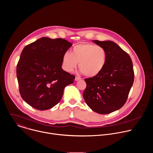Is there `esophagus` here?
<instances>
[{"label": "esophagus", "mask_w": 153, "mask_h": 153, "mask_svg": "<svg viewBox=\"0 0 153 153\" xmlns=\"http://www.w3.org/2000/svg\"><path fill=\"white\" fill-rule=\"evenodd\" d=\"M80 79H81V78H80V77H78V76H76V77H75V80H76V81L79 80H80Z\"/></svg>", "instance_id": "esophagus-1"}]
</instances>
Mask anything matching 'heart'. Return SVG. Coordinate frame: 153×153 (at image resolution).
<instances>
[{
    "mask_svg": "<svg viewBox=\"0 0 153 153\" xmlns=\"http://www.w3.org/2000/svg\"><path fill=\"white\" fill-rule=\"evenodd\" d=\"M107 62V52L101 46L81 43L73 47L71 53H65L62 67L67 72L73 71L79 63L82 73L88 77H95L104 69Z\"/></svg>",
    "mask_w": 153,
    "mask_h": 153,
    "instance_id": "obj_1",
    "label": "heart"
}]
</instances>
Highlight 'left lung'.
I'll list each match as a JSON object with an SVG mask.
<instances>
[{
	"label": "left lung",
	"mask_w": 153,
	"mask_h": 153,
	"mask_svg": "<svg viewBox=\"0 0 153 153\" xmlns=\"http://www.w3.org/2000/svg\"><path fill=\"white\" fill-rule=\"evenodd\" d=\"M107 52V62L97 76L85 79L84 100L93 111L101 114L114 112L125 103L134 82L130 56L112 41L93 40Z\"/></svg>",
	"instance_id": "1"
}]
</instances>
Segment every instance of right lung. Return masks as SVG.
Instances as JSON below:
<instances>
[{
    "instance_id": "1",
    "label": "right lung",
    "mask_w": 153,
    "mask_h": 153,
    "mask_svg": "<svg viewBox=\"0 0 153 153\" xmlns=\"http://www.w3.org/2000/svg\"><path fill=\"white\" fill-rule=\"evenodd\" d=\"M72 43L61 38L42 37L27 45L17 65L22 98L39 110H48L62 99L75 76L63 70L62 57Z\"/></svg>"
}]
</instances>
